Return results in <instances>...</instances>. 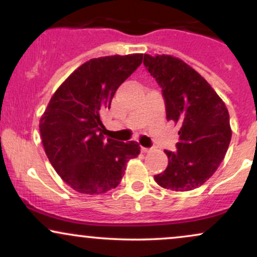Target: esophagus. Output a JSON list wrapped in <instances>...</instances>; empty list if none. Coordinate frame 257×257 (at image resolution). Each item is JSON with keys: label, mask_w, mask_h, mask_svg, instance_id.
Listing matches in <instances>:
<instances>
[{"label": "esophagus", "mask_w": 257, "mask_h": 257, "mask_svg": "<svg viewBox=\"0 0 257 257\" xmlns=\"http://www.w3.org/2000/svg\"><path fill=\"white\" fill-rule=\"evenodd\" d=\"M150 151H151V149H149V147H141V152L147 153V152H150Z\"/></svg>", "instance_id": "esophagus-1"}]
</instances>
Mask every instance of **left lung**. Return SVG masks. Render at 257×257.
<instances>
[{
	"mask_svg": "<svg viewBox=\"0 0 257 257\" xmlns=\"http://www.w3.org/2000/svg\"><path fill=\"white\" fill-rule=\"evenodd\" d=\"M144 65L162 88L167 119L180 125L176 150L164 151L168 167L155 181L167 190H194L225 158L232 137L228 110L211 85L180 59L145 54Z\"/></svg>",
	"mask_w": 257,
	"mask_h": 257,
	"instance_id": "left-lung-1",
	"label": "left lung"
}]
</instances>
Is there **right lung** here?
I'll return each instance as SVG.
<instances>
[{"label":"right lung","mask_w":257,"mask_h":257,"mask_svg":"<svg viewBox=\"0 0 257 257\" xmlns=\"http://www.w3.org/2000/svg\"><path fill=\"white\" fill-rule=\"evenodd\" d=\"M144 54L90 59L75 70L47 106L40 133L47 157L60 178L79 193H105L119 185L125 164L138 157L135 141L104 137V112L118 87L143 63Z\"/></svg>","instance_id":"right-lung-1"}]
</instances>
